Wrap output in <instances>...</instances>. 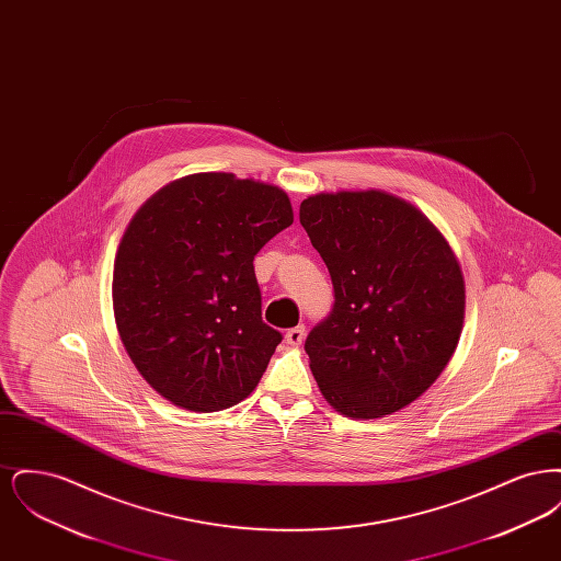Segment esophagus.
Returning <instances> with one entry per match:
<instances>
[{"label":"esophagus","mask_w":561,"mask_h":561,"mask_svg":"<svg viewBox=\"0 0 561 561\" xmlns=\"http://www.w3.org/2000/svg\"><path fill=\"white\" fill-rule=\"evenodd\" d=\"M305 325H296V328H290L288 332H286V343L288 345H293V347H298L302 341H305Z\"/></svg>","instance_id":"esophagus-1"}]
</instances>
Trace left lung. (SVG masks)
<instances>
[{"label": "left lung", "instance_id": "8db88e82", "mask_svg": "<svg viewBox=\"0 0 561 561\" xmlns=\"http://www.w3.org/2000/svg\"><path fill=\"white\" fill-rule=\"evenodd\" d=\"M300 225L334 286L305 351L325 401L382 419L421 398L448 366L465 320V279L425 214L385 191L318 193Z\"/></svg>", "mask_w": 561, "mask_h": 561}]
</instances>
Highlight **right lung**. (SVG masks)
Masks as SVG:
<instances>
[{
    "mask_svg": "<svg viewBox=\"0 0 561 561\" xmlns=\"http://www.w3.org/2000/svg\"><path fill=\"white\" fill-rule=\"evenodd\" d=\"M293 220L282 188L229 172L172 181L134 214L113 265V313L161 398L218 412L256 389L282 334L263 321L252 263Z\"/></svg>",
    "mask_w": 561,
    "mask_h": 561,
    "instance_id": "add662e5",
    "label": "right lung"
}]
</instances>
